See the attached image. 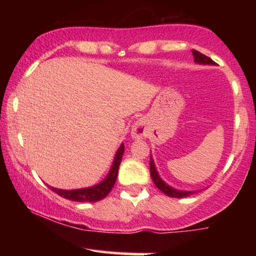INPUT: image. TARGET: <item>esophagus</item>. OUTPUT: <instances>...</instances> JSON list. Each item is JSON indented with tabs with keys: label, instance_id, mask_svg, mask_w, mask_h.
I'll return each instance as SVG.
<instances>
[{
	"label": "esophagus",
	"instance_id": "1",
	"mask_svg": "<svg viewBox=\"0 0 256 256\" xmlns=\"http://www.w3.org/2000/svg\"><path fill=\"white\" fill-rule=\"evenodd\" d=\"M146 124L142 119L137 120L134 122V126H132V131H131V136L134 138H143L146 137Z\"/></svg>",
	"mask_w": 256,
	"mask_h": 256
}]
</instances>
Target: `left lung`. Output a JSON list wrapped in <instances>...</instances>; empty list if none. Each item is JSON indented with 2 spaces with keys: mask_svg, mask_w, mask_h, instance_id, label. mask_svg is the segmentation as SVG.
Masks as SVG:
<instances>
[{
  "mask_svg": "<svg viewBox=\"0 0 256 256\" xmlns=\"http://www.w3.org/2000/svg\"><path fill=\"white\" fill-rule=\"evenodd\" d=\"M192 55H194V58H195V61L198 64H216L212 58L206 56V55H204L202 52H200L198 50H192ZM150 176H152V182H154V184L156 185L158 189H160L161 192L165 194V195L170 196V198H186V196H190V195H192V194L196 192H183V190L173 189L172 186L167 185L165 182L160 178V176H158L152 155H150Z\"/></svg>",
  "mask_w": 256,
  "mask_h": 256,
  "instance_id": "8db88e82",
  "label": "left lung"
}]
</instances>
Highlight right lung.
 <instances>
[{"mask_svg": "<svg viewBox=\"0 0 256 256\" xmlns=\"http://www.w3.org/2000/svg\"><path fill=\"white\" fill-rule=\"evenodd\" d=\"M122 154H124V144L120 146V148L116 152V158H114L113 165L110 173L107 174L104 180L98 185H94L91 188H84V189H74V190H62L56 189V188L50 186V189L61 198L71 200V201L77 202H98L100 200L104 198L110 192L112 188L116 184V177H118V170L122 162Z\"/></svg>", "mask_w": 256, "mask_h": 256, "instance_id": "obj_1", "label": "right lung"}]
</instances>
